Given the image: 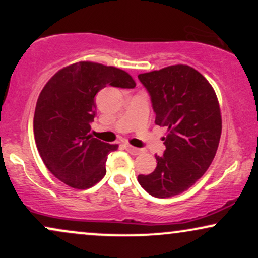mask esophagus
<instances>
[{
  "label": "esophagus",
  "mask_w": 258,
  "mask_h": 258,
  "mask_svg": "<svg viewBox=\"0 0 258 258\" xmlns=\"http://www.w3.org/2000/svg\"><path fill=\"white\" fill-rule=\"evenodd\" d=\"M125 148H126L127 152L131 153V154H133V155H138V154H141V153H142V150H141V149H138V148H135V147L130 146V144H126Z\"/></svg>",
  "instance_id": "obj_1"
}]
</instances>
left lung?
<instances>
[{"label":"left lung","mask_w":258,"mask_h":258,"mask_svg":"<svg viewBox=\"0 0 258 258\" xmlns=\"http://www.w3.org/2000/svg\"><path fill=\"white\" fill-rule=\"evenodd\" d=\"M155 112V123L166 127V150L155 155L156 168L139 174L142 188L155 198H170L190 188L211 165L222 131L217 97L199 72L172 65L138 75Z\"/></svg>","instance_id":"8db88e82"}]
</instances>
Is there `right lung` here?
Instances as JSON below:
<instances>
[{
  "instance_id": "1",
  "label": "right lung",
  "mask_w": 258,
  "mask_h": 258,
  "mask_svg": "<svg viewBox=\"0 0 258 258\" xmlns=\"http://www.w3.org/2000/svg\"><path fill=\"white\" fill-rule=\"evenodd\" d=\"M112 86L135 88L123 70L80 61L59 70L38 96L34 115L37 150L54 177L76 189H87L105 176L108 144L90 135L96 116V94Z\"/></svg>"
}]
</instances>
